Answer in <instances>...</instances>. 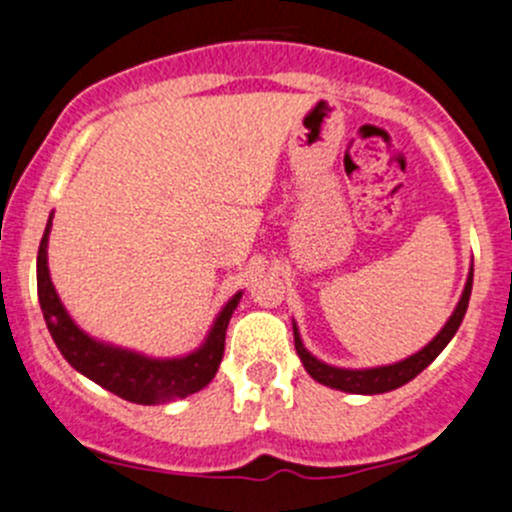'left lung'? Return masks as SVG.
Returning <instances> with one entry per match:
<instances>
[{
    "instance_id": "8db88e82",
    "label": "left lung",
    "mask_w": 512,
    "mask_h": 512,
    "mask_svg": "<svg viewBox=\"0 0 512 512\" xmlns=\"http://www.w3.org/2000/svg\"><path fill=\"white\" fill-rule=\"evenodd\" d=\"M470 292H473V267L468 272V280H465V290L460 295L458 305H455L453 315L448 317V322L443 325V330L423 347V350L413 352L405 360L393 362V365H377V367H335L327 365V362L317 360L305 345H302L300 330H297L295 320H292V332H295V350L300 355L302 365L305 370L310 372L312 380H317L320 385H327L332 390H342V393H352V395H380V393H390L395 388H403L405 382H410L413 377H418L440 352L445 350L450 340L458 332L460 322H463L465 310H468L470 302Z\"/></svg>"
}]
</instances>
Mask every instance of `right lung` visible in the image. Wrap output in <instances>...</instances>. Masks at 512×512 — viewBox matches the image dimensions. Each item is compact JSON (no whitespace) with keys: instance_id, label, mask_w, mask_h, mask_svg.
Listing matches in <instances>:
<instances>
[{"instance_id":"right-lung-1","label":"right lung","mask_w":512,"mask_h":512,"mask_svg":"<svg viewBox=\"0 0 512 512\" xmlns=\"http://www.w3.org/2000/svg\"><path fill=\"white\" fill-rule=\"evenodd\" d=\"M49 232H52V215L44 227L37 252V295L49 335L74 370L97 382L99 388L137 405L172 403L210 385L225 355V332L232 312L240 305L242 292H235L217 312L205 342L182 357H150L137 350H127V347L109 345L87 335L64 310L49 277Z\"/></svg>"}]
</instances>
